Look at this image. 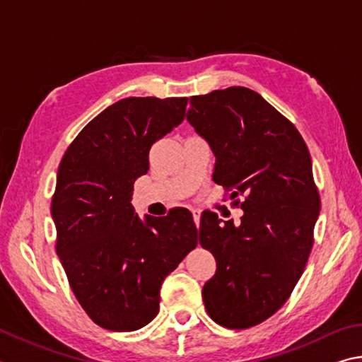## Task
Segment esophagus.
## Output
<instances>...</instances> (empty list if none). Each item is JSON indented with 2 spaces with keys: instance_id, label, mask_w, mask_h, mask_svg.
Instances as JSON below:
<instances>
[{
  "instance_id": "esophagus-1",
  "label": "esophagus",
  "mask_w": 362,
  "mask_h": 362,
  "mask_svg": "<svg viewBox=\"0 0 362 362\" xmlns=\"http://www.w3.org/2000/svg\"><path fill=\"white\" fill-rule=\"evenodd\" d=\"M192 212H193V220H194V223H196V226L199 228V221H201V210H199V209H193Z\"/></svg>"
}]
</instances>
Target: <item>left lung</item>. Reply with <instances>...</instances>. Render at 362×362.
<instances>
[{
  "mask_svg": "<svg viewBox=\"0 0 362 362\" xmlns=\"http://www.w3.org/2000/svg\"><path fill=\"white\" fill-rule=\"evenodd\" d=\"M187 118L216 158L239 223L201 215L199 244L216 272L202 288L209 317L229 329L266 321L290 298L313 247L321 207L312 160L298 128L264 98L229 87L189 98Z\"/></svg>",
  "mask_w": 362,
  "mask_h": 362,
  "instance_id": "obj_1",
  "label": "left lung"
}]
</instances>
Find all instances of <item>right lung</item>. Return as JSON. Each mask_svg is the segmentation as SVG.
I'll return each instance as SVG.
<instances>
[{
	"label": "right lung",
	"mask_w": 362,
	"mask_h": 362,
	"mask_svg": "<svg viewBox=\"0 0 362 362\" xmlns=\"http://www.w3.org/2000/svg\"><path fill=\"white\" fill-rule=\"evenodd\" d=\"M188 98H124L69 144L52 196L55 248L69 286L93 323L141 329L160 310L166 275L198 245L185 207L141 221L131 204L156 141L185 118Z\"/></svg>",
	"instance_id": "right-lung-1"
}]
</instances>
